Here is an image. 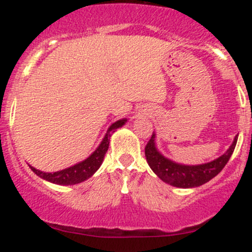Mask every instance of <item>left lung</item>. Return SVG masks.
Listing matches in <instances>:
<instances>
[{"label": "left lung", "instance_id": "obj_1", "mask_svg": "<svg viewBox=\"0 0 252 252\" xmlns=\"http://www.w3.org/2000/svg\"><path fill=\"white\" fill-rule=\"evenodd\" d=\"M237 143V136L233 140L230 148L224 155L211 161L209 163L199 164V166H185L179 164L168 160L158 152L155 147V134L153 132L152 137L147 143L146 153L147 162L161 180L172 185V186L180 187V189H190V187H198L206 184L211 179L215 178L221 172L225 164L230 160Z\"/></svg>", "mask_w": 252, "mask_h": 252}]
</instances>
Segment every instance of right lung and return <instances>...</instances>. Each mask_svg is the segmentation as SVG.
<instances>
[{
    "mask_svg": "<svg viewBox=\"0 0 252 252\" xmlns=\"http://www.w3.org/2000/svg\"><path fill=\"white\" fill-rule=\"evenodd\" d=\"M126 122V120L124 118V120L117 121V122L111 124L108 132L105 134V137L103 138L102 143L99 144V147L96 149V152H94L91 156H89L86 160H84L83 162H79L74 164V166L70 167V168L59 170V172L56 173H45L30 166L31 169L33 170L36 175H39L40 178L58 185H76L79 184V182L85 181L86 179H89L90 176L94 174V173L99 168L100 164H102L104 156H105L109 148L110 136H111V134L117 128H121Z\"/></svg>",
    "mask_w": 252,
    "mask_h": 252,
    "instance_id": "1",
    "label": "right lung"
}]
</instances>
